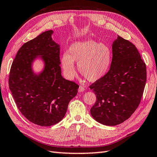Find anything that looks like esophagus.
Masks as SVG:
<instances>
[{
  "label": "esophagus",
  "instance_id": "obj_1",
  "mask_svg": "<svg viewBox=\"0 0 157 157\" xmlns=\"http://www.w3.org/2000/svg\"><path fill=\"white\" fill-rule=\"evenodd\" d=\"M84 88L82 86H81V85H80V86L78 88V92H82L84 91Z\"/></svg>",
  "mask_w": 157,
  "mask_h": 157
}]
</instances>
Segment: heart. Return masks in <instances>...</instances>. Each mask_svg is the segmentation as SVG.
Masks as SVG:
<instances>
[{
  "label": "heart",
  "mask_w": 157,
  "mask_h": 157,
  "mask_svg": "<svg viewBox=\"0 0 157 157\" xmlns=\"http://www.w3.org/2000/svg\"><path fill=\"white\" fill-rule=\"evenodd\" d=\"M112 58L109 47L93 40L75 42L61 58V64L66 77L76 75L74 62L78 63L80 73L90 82H96L108 72Z\"/></svg>",
  "instance_id": "b5f03b06"
}]
</instances>
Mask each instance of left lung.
Here are the masks:
<instances>
[{"mask_svg":"<svg viewBox=\"0 0 157 157\" xmlns=\"http://www.w3.org/2000/svg\"><path fill=\"white\" fill-rule=\"evenodd\" d=\"M112 52L110 69L89 86L96 95L90 113L107 126L120 124L130 117L140 105L147 80L146 65L134 44L118 36Z\"/></svg>","mask_w":157,"mask_h":157,"instance_id":"left-lung-1","label":"left lung"}]
</instances>
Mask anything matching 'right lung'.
<instances>
[{
    "instance_id": "add662e5",
    "label": "right lung",
    "mask_w": 157,
    "mask_h": 157,
    "mask_svg": "<svg viewBox=\"0 0 157 157\" xmlns=\"http://www.w3.org/2000/svg\"><path fill=\"white\" fill-rule=\"evenodd\" d=\"M52 30L45 31L21 47L8 79L19 110L27 120L41 126L54 125L63 119L79 87L61 76L59 45L52 40ZM38 55L41 56L45 66L36 75L31 65Z\"/></svg>"
}]
</instances>
